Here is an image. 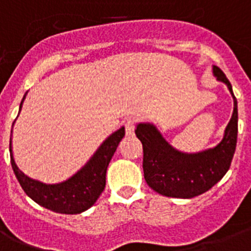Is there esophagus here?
<instances>
[{"mask_svg": "<svg viewBox=\"0 0 251 251\" xmlns=\"http://www.w3.org/2000/svg\"><path fill=\"white\" fill-rule=\"evenodd\" d=\"M134 129H135V121H134V120H127V121L125 122L126 135H127V137H131L134 134Z\"/></svg>", "mask_w": 251, "mask_h": 251, "instance_id": "34e87169", "label": "esophagus"}]
</instances>
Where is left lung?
<instances>
[{
  "mask_svg": "<svg viewBox=\"0 0 251 251\" xmlns=\"http://www.w3.org/2000/svg\"><path fill=\"white\" fill-rule=\"evenodd\" d=\"M218 80L226 83L233 96V114L222 142L214 149L185 153L173 149L151 124H139L135 134L143 146V172L147 185L165 197L194 198L206 193L224 177L237 145V100L226 74L212 69Z\"/></svg>",
  "mask_w": 251,
  "mask_h": 251,
  "instance_id": "8db88e82",
  "label": "left lung"
}]
</instances>
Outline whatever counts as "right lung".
I'll return each mask as SVG.
<instances>
[{"mask_svg": "<svg viewBox=\"0 0 251 251\" xmlns=\"http://www.w3.org/2000/svg\"><path fill=\"white\" fill-rule=\"evenodd\" d=\"M25 98V95L23 96V100ZM23 100L21 102V108ZM124 137H125V127L114 131L102 142L98 151L94 153V156L87 161V164L80 171L60 183H53V185L44 183L25 175L14 160L11 138H10V161L22 189L32 201L53 212L76 215L94 206L102 193L105 187L106 168Z\"/></svg>", "mask_w": 251, "mask_h": 251, "instance_id": "right-lung-1", "label": "right lung"}]
</instances>
